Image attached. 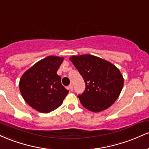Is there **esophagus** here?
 Instances as JSON below:
<instances>
[{"label":"esophagus","instance_id":"1","mask_svg":"<svg viewBox=\"0 0 149 149\" xmlns=\"http://www.w3.org/2000/svg\"><path fill=\"white\" fill-rule=\"evenodd\" d=\"M69 90H71V91H73V87L72 84H71L69 86Z\"/></svg>","mask_w":149,"mask_h":149}]
</instances>
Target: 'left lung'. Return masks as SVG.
I'll return each mask as SVG.
<instances>
[{"mask_svg": "<svg viewBox=\"0 0 149 149\" xmlns=\"http://www.w3.org/2000/svg\"><path fill=\"white\" fill-rule=\"evenodd\" d=\"M83 76L85 90L78 95L80 103L92 112L106 110L116 102L122 91L124 79L117 67L92 54L69 58Z\"/></svg>", "mask_w": 149, "mask_h": 149, "instance_id": "left-lung-1", "label": "left lung"}]
</instances>
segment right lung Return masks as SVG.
I'll return each mask as SVG.
<instances>
[{
	"label": "right lung",
	"mask_w": 149,
	"mask_h": 149,
	"mask_svg": "<svg viewBox=\"0 0 149 149\" xmlns=\"http://www.w3.org/2000/svg\"><path fill=\"white\" fill-rule=\"evenodd\" d=\"M63 61L64 57L48 56L33 65L20 78L24 100L38 111L47 113L55 110L69 93L57 73Z\"/></svg>",
	"instance_id": "obj_1"
}]
</instances>
